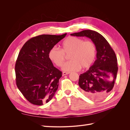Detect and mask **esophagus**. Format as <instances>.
Returning a JSON list of instances; mask_svg holds the SVG:
<instances>
[{"label":"esophagus","instance_id":"obj_1","mask_svg":"<svg viewBox=\"0 0 130 130\" xmlns=\"http://www.w3.org/2000/svg\"><path fill=\"white\" fill-rule=\"evenodd\" d=\"M69 73H70V72H63V75H66L69 74Z\"/></svg>","mask_w":130,"mask_h":130}]
</instances>
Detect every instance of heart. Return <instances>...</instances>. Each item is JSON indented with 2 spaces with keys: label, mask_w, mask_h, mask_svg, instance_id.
Masks as SVG:
<instances>
[{
  "label": "heart",
  "mask_w": 130,
  "mask_h": 130,
  "mask_svg": "<svg viewBox=\"0 0 130 130\" xmlns=\"http://www.w3.org/2000/svg\"><path fill=\"white\" fill-rule=\"evenodd\" d=\"M70 53L71 60L67 62L63 70L67 72L78 71L81 67L90 68L95 61L96 48L94 43L81 38L69 36L63 42L61 49L54 46L48 54L50 60L58 67H62L66 61V55Z\"/></svg>",
  "instance_id": "b5f03b06"
}]
</instances>
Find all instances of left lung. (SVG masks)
Masks as SVG:
<instances>
[{
	"label": "left lung",
	"instance_id": "left-lung-1",
	"mask_svg": "<svg viewBox=\"0 0 130 130\" xmlns=\"http://www.w3.org/2000/svg\"><path fill=\"white\" fill-rule=\"evenodd\" d=\"M70 35L88 37L95 45L96 60L88 70L79 76L78 85L90 99H104L111 92L117 77L118 67L115 52L105 37L95 31L86 30Z\"/></svg>",
	"mask_w": 130,
	"mask_h": 130
}]
</instances>
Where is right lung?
<instances>
[{"label":"right lung","instance_id":"obj_1","mask_svg":"<svg viewBox=\"0 0 130 130\" xmlns=\"http://www.w3.org/2000/svg\"><path fill=\"white\" fill-rule=\"evenodd\" d=\"M66 35H42L32 37L19 52L15 64L16 85L30 103L43 105L55 94L62 73L53 66L48 54Z\"/></svg>","mask_w":130,"mask_h":130}]
</instances>
